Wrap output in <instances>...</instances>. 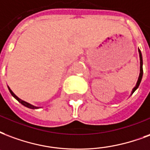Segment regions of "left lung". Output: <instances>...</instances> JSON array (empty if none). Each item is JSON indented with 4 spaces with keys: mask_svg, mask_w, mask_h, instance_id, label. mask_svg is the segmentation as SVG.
<instances>
[{
    "mask_svg": "<svg viewBox=\"0 0 150 150\" xmlns=\"http://www.w3.org/2000/svg\"><path fill=\"white\" fill-rule=\"evenodd\" d=\"M138 52H139V57H140V74H139V77H138V79H137V83H136V86H134V89H133V91H132V94H133V93H134V92L137 89V87L139 86V85H140V83H141V81H142V75H143L142 55V52H141V51L139 48H138Z\"/></svg>",
    "mask_w": 150,
    "mask_h": 150,
    "instance_id": "left-lung-1",
    "label": "left lung"
}]
</instances>
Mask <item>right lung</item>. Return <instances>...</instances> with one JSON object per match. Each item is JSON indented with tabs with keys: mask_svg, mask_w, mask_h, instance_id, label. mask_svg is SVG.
Instances as JSON below:
<instances>
[{
	"mask_svg": "<svg viewBox=\"0 0 150 150\" xmlns=\"http://www.w3.org/2000/svg\"><path fill=\"white\" fill-rule=\"evenodd\" d=\"M8 90H9V91H10V93H11V95H13V97L15 98L16 100L18 101L19 103H21L22 105H24V106H26V107H28V108H30V109H37V108H39V107H37V106H33V105H31L30 103H27V102H25V101L21 100V98H19L17 97V96H16V95H15V94H14L13 91H12V90L10 89L9 86H8Z\"/></svg>",
	"mask_w": 150,
	"mask_h": 150,
	"instance_id": "obj_1",
	"label": "right lung"
}]
</instances>
